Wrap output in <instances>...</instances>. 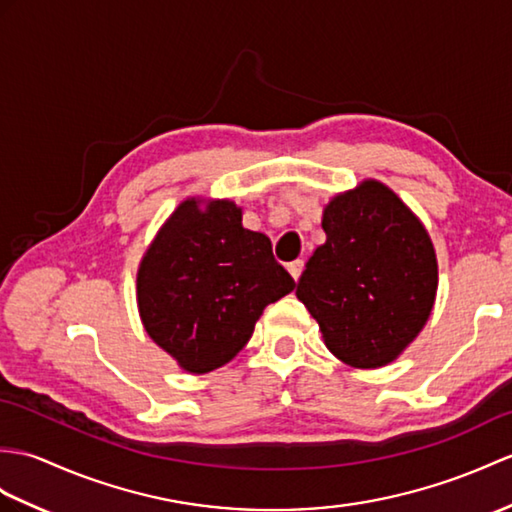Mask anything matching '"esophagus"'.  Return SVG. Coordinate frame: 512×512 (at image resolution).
<instances>
[{"instance_id":"1","label":"esophagus","mask_w":512,"mask_h":512,"mask_svg":"<svg viewBox=\"0 0 512 512\" xmlns=\"http://www.w3.org/2000/svg\"><path fill=\"white\" fill-rule=\"evenodd\" d=\"M303 259H296V261H292V264H288V270H290V275H292V279L294 281H299V277H301V272H303Z\"/></svg>"}]
</instances>
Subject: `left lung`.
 <instances>
[{
  "label": "left lung",
  "mask_w": 512,
  "mask_h": 512,
  "mask_svg": "<svg viewBox=\"0 0 512 512\" xmlns=\"http://www.w3.org/2000/svg\"><path fill=\"white\" fill-rule=\"evenodd\" d=\"M320 224L327 240L307 259L296 296L340 362H395L434 310L438 261L430 233L375 178L331 198Z\"/></svg>",
  "instance_id": "1"
}]
</instances>
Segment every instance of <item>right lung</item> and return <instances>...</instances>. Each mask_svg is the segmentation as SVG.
Returning <instances> with one entry per match:
<instances>
[{
  "label": "right lung",
  "instance_id": "obj_1",
  "mask_svg": "<svg viewBox=\"0 0 512 512\" xmlns=\"http://www.w3.org/2000/svg\"><path fill=\"white\" fill-rule=\"evenodd\" d=\"M294 290L264 233L242 227L229 198L189 196L148 244L137 270L146 334L183 371L211 373L251 340L266 305Z\"/></svg>",
  "mask_w": 512,
  "mask_h": 512
}]
</instances>
